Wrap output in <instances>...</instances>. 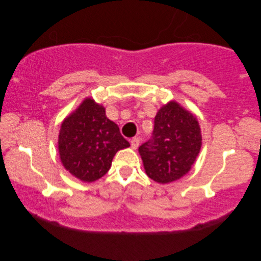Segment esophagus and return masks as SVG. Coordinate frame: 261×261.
<instances>
[{
	"instance_id": "34e87169",
	"label": "esophagus",
	"mask_w": 261,
	"mask_h": 261,
	"mask_svg": "<svg viewBox=\"0 0 261 261\" xmlns=\"http://www.w3.org/2000/svg\"><path fill=\"white\" fill-rule=\"evenodd\" d=\"M130 142H131V147L134 148V149H137L138 146H139V143H140V138L139 137L132 138Z\"/></svg>"
}]
</instances>
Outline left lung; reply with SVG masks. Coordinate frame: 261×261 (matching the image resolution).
<instances>
[{"mask_svg":"<svg viewBox=\"0 0 261 261\" xmlns=\"http://www.w3.org/2000/svg\"><path fill=\"white\" fill-rule=\"evenodd\" d=\"M201 146L197 119L171 101L157 112L151 139L139 147V153L148 177L166 184L190 171Z\"/></svg>","mask_w":261,"mask_h":261,"instance_id":"obj_1","label":"left lung"}]
</instances>
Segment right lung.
<instances>
[{
	"mask_svg": "<svg viewBox=\"0 0 261 261\" xmlns=\"http://www.w3.org/2000/svg\"><path fill=\"white\" fill-rule=\"evenodd\" d=\"M130 147L105 109L87 97L64 120L58 137L64 167L83 181H95L108 173L113 157Z\"/></svg>",
	"mask_w": 261,
	"mask_h": 261,
	"instance_id": "obj_1",
	"label": "right lung"
}]
</instances>
